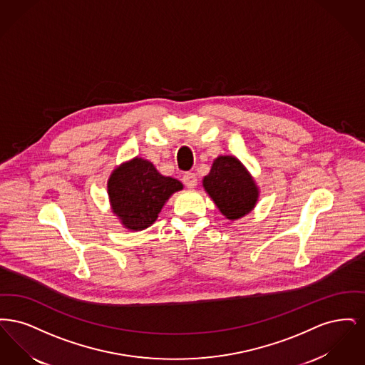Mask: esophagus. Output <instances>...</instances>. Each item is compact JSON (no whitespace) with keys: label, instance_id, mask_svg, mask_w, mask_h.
<instances>
[{"label":"esophagus","instance_id":"34e87169","mask_svg":"<svg viewBox=\"0 0 365 365\" xmlns=\"http://www.w3.org/2000/svg\"><path fill=\"white\" fill-rule=\"evenodd\" d=\"M183 183L189 187V189H194L197 186V176L192 173H186L183 175Z\"/></svg>","mask_w":365,"mask_h":365}]
</instances>
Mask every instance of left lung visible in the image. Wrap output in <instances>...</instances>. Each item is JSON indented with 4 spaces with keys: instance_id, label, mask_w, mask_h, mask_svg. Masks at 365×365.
<instances>
[{
    "instance_id": "1",
    "label": "left lung",
    "mask_w": 365,
    "mask_h": 365,
    "mask_svg": "<svg viewBox=\"0 0 365 365\" xmlns=\"http://www.w3.org/2000/svg\"><path fill=\"white\" fill-rule=\"evenodd\" d=\"M202 186L228 220L241 219L252 212L259 200L256 182L234 156L217 157Z\"/></svg>"
}]
</instances>
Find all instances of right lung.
I'll return each instance as SVG.
<instances>
[{"label": "right lung", "instance_id": "right-lung-1", "mask_svg": "<svg viewBox=\"0 0 365 365\" xmlns=\"http://www.w3.org/2000/svg\"><path fill=\"white\" fill-rule=\"evenodd\" d=\"M182 189L178 179L163 176L150 161L140 157L123 163L108 179L112 212L133 231L152 226L168 198Z\"/></svg>", "mask_w": 365, "mask_h": 365}]
</instances>
